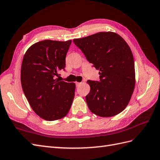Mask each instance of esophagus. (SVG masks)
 <instances>
[{"instance_id":"1","label":"esophagus","mask_w":160,"mask_h":160,"mask_svg":"<svg viewBox=\"0 0 160 160\" xmlns=\"http://www.w3.org/2000/svg\"><path fill=\"white\" fill-rule=\"evenodd\" d=\"M81 84H82V82H76V84L77 87H78V86L80 85Z\"/></svg>"}]
</instances>
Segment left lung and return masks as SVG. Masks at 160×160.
<instances>
[{"instance_id":"left-lung-1","label":"left lung","mask_w":160,"mask_h":160,"mask_svg":"<svg viewBox=\"0 0 160 160\" xmlns=\"http://www.w3.org/2000/svg\"><path fill=\"white\" fill-rule=\"evenodd\" d=\"M73 41L99 70V82L87 81L91 87L86 96L89 109L103 118L119 114L128 105L135 87L134 57L128 44L113 32H98Z\"/></svg>"}]
</instances>
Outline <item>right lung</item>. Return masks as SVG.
Masks as SVG:
<instances>
[{"label": "right lung", "instance_id": "1", "mask_svg": "<svg viewBox=\"0 0 160 160\" xmlns=\"http://www.w3.org/2000/svg\"><path fill=\"white\" fill-rule=\"evenodd\" d=\"M72 40H44L32 44L23 56L21 68L23 91L33 111L47 121L60 120L68 113L76 84L60 81Z\"/></svg>", "mask_w": 160, "mask_h": 160}]
</instances>
